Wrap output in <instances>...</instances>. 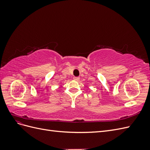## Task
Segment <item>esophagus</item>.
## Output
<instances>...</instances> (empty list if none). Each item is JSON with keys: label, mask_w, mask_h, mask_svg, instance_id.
<instances>
[{"label": "esophagus", "mask_w": 150, "mask_h": 150, "mask_svg": "<svg viewBox=\"0 0 150 150\" xmlns=\"http://www.w3.org/2000/svg\"><path fill=\"white\" fill-rule=\"evenodd\" d=\"M73 79L75 81H78L79 79V77H74Z\"/></svg>", "instance_id": "34e87169"}]
</instances>
